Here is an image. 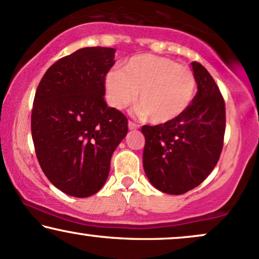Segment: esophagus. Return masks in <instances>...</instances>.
<instances>
[{
  "label": "esophagus",
  "mask_w": 259,
  "mask_h": 259,
  "mask_svg": "<svg viewBox=\"0 0 259 259\" xmlns=\"http://www.w3.org/2000/svg\"><path fill=\"white\" fill-rule=\"evenodd\" d=\"M127 127H129V130H135V129H138L139 125H136V124L134 123V121L129 120V121H127Z\"/></svg>",
  "instance_id": "obj_1"
}]
</instances>
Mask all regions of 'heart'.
I'll return each mask as SVG.
<instances>
[{"instance_id":"heart-1","label":"heart","mask_w":259,"mask_h":259,"mask_svg":"<svg viewBox=\"0 0 259 259\" xmlns=\"http://www.w3.org/2000/svg\"><path fill=\"white\" fill-rule=\"evenodd\" d=\"M106 100L111 107L123 110L136 101L138 113L151 123L164 124L176 119L191 105L197 80L191 68L169 58L140 54L130 58L121 71L105 76Z\"/></svg>"}]
</instances>
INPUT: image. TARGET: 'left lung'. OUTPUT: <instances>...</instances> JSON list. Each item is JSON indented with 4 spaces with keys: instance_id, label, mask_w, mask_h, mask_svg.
Wrapping results in <instances>:
<instances>
[{
    "instance_id": "8db88e82",
    "label": "left lung",
    "mask_w": 259,
    "mask_h": 259,
    "mask_svg": "<svg viewBox=\"0 0 259 259\" xmlns=\"http://www.w3.org/2000/svg\"><path fill=\"white\" fill-rule=\"evenodd\" d=\"M198 84L189 107L169 123L143 125V169L158 191L180 195L200 185L220 159L226 130V107L207 70L192 62Z\"/></svg>"
}]
</instances>
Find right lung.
Masks as SVG:
<instances>
[{"label":"right lung","mask_w":259,"mask_h":259,"mask_svg":"<svg viewBox=\"0 0 259 259\" xmlns=\"http://www.w3.org/2000/svg\"><path fill=\"white\" fill-rule=\"evenodd\" d=\"M114 53L78 49L53 64L36 90L31 132L37 159L53 185L71 197L102 188L112 154L127 134L126 117L104 99Z\"/></svg>","instance_id":"add662e5"}]
</instances>
